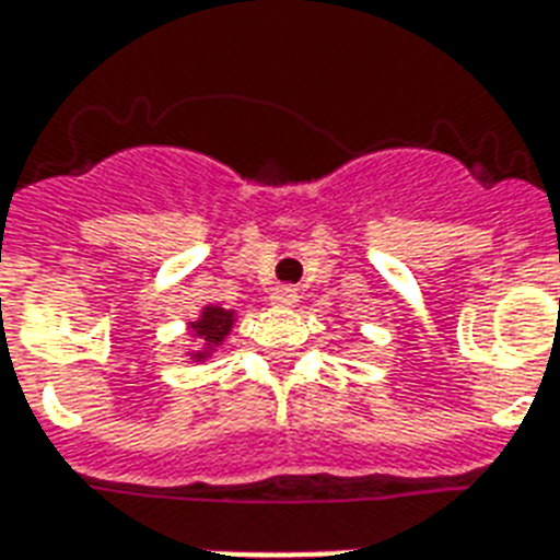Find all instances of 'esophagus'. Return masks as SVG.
<instances>
[{
    "instance_id": "esophagus-1",
    "label": "esophagus",
    "mask_w": 560,
    "mask_h": 560,
    "mask_svg": "<svg viewBox=\"0 0 560 560\" xmlns=\"http://www.w3.org/2000/svg\"><path fill=\"white\" fill-rule=\"evenodd\" d=\"M270 302L276 307H296L299 290L296 288H276V290H272Z\"/></svg>"
}]
</instances>
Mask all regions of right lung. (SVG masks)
Returning a JSON list of instances; mask_svg holds the SVG:
<instances>
[{"instance_id": "obj_1", "label": "right lung", "mask_w": 560, "mask_h": 560, "mask_svg": "<svg viewBox=\"0 0 560 560\" xmlns=\"http://www.w3.org/2000/svg\"><path fill=\"white\" fill-rule=\"evenodd\" d=\"M235 323H237L235 311H226V307H220V305L202 307L200 316L186 325L188 337H191L194 342V349L186 351V358L194 360V363L209 360L211 354L226 342V337L232 334Z\"/></svg>"}]
</instances>
